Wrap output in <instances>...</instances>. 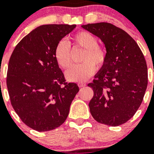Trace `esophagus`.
I'll list each match as a JSON object with an SVG mask.
<instances>
[{"label":"esophagus","mask_w":154,"mask_h":154,"mask_svg":"<svg viewBox=\"0 0 154 154\" xmlns=\"http://www.w3.org/2000/svg\"><path fill=\"white\" fill-rule=\"evenodd\" d=\"M78 85H79V86L81 88V87H85V85H86V83H85V82H79L78 83Z\"/></svg>","instance_id":"esophagus-1"}]
</instances>
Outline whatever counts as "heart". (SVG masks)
<instances>
[{"instance_id":"heart-1","label":"heart","mask_w":154,"mask_h":154,"mask_svg":"<svg viewBox=\"0 0 154 154\" xmlns=\"http://www.w3.org/2000/svg\"><path fill=\"white\" fill-rule=\"evenodd\" d=\"M72 42L62 40L58 42L54 51L56 62L62 69H67L71 64V48H74L84 49L81 61L83 63L73 65L66 72L65 75L69 81L82 82L91 77L96 72L94 63L100 67L106 62V51L98 45L96 36L88 31H80L72 37Z\"/></svg>"}]
</instances>
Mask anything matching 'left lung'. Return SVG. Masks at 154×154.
I'll return each mask as SVG.
<instances>
[{"label":"left lung","mask_w":154,"mask_h":154,"mask_svg":"<svg viewBox=\"0 0 154 154\" xmlns=\"http://www.w3.org/2000/svg\"><path fill=\"white\" fill-rule=\"evenodd\" d=\"M104 43L106 59L88 86L94 95L89 106L92 117L107 126L123 124L136 113L147 87V66L137 42L109 23L82 25Z\"/></svg>","instance_id":"1"}]
</instances>
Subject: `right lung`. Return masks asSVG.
<instances>
[{"label":"right lung","instance_id":"right-lung-1","mask_svg":"<svg viewBox=\"0 0 154 154\" xmlns=\"http://www.w3.org/2000/svg\"><path fill=\"white\" fill-rule=\"evenodd\" d=\"M75 24L42 25L24 37L9 60L7 86L16 113L39 132L60 126L79 88L65 82L54 55L58 43Z\"/></svg>","mask_w":154,"mask_h":154}]
</instances>
